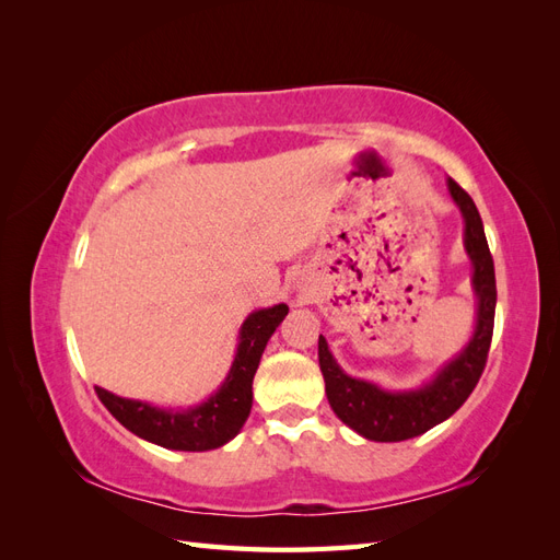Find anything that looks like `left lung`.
I'll return each instance as SVG.
<instances>
[{
  "instance_id": "1",
  "label": "left lung",
  "mask_w": 560,
  "mask_h": 560,
  "mask_svg": "<svg viewBox=\"0 0 560 560\" xmlns=\"http://www.w3.org/2000/svg\"><path fill=\"white\" fill-rule=\"evenodd\" d=\"M446 186L465 222V252L474 268L471 287L477 296V322L465 348L442 369H436V374L420 387L385 389L364 378L348 376L336 364L325 336L319 334L317 358L329 406L350 430L369 442H404V439L425 434L451 418L477 387L488 360L498 301L493 257H490L483 222L474 200L451 177Z\"/></svg>"
}]
</instances>
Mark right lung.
Returning a JSON list of instances; mask_svg holds the SVG:
<instances>
[{
  "label": "right lung",
  "mask_w": 560,
  "mask_h": 560,
  "mask_svg": "<svg viewBox=\"0 0 560 560\" xmlns=\"http://www.w3.org/2000/svg\"><path fill=\"white\" fill-rule=\"evenodd\" d=\"M290 308L284 303L259 308L247 315L241 327L238 348L224 383L206 401L186 409L154 406L140 399H126L105 387L95 393L107 411L126 430L147 442L171 451H212L229 444L245 425L252 409V381L257 374L268 338L280 327Z\"/></svg>",
  "instance_id": "obj_1"
}]
</instances>
